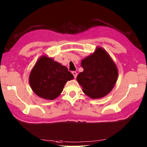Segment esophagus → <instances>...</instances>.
<instances>
[{"instance_id": "1", "label": "esophagus", "mask_w": 147, "mask_h": 147, "mask_svg": "<svg viewBox=\"0 0 147 147\" xmlns=\"http://www.w3.org/2000/svg\"><path fill=\"white\" fill-rule=\"evenodd\" d=\"M72 73H73V76H74V78H76V76H77V73H76V72L73 71V72H72Z\"/></svg>"}]
</instances>
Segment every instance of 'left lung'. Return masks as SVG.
<instances>
[{"instance_id": "1", "label": "left lung", "mask_w": 147, "mask_h": 147, "mask_svg": "<svg viewBox=\"0 0 147 147\" xmlns=\"http://www.w3.org/2000/svg\"><path fill=\"white\" fill-rule=\"evenodd\" d=\"M84 71L76 80L83 92L92 99H99L110 92L118 80L116 63L106 51L101 47L81 62Z\"/></svg>"}]
</instances>
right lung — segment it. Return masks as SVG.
<instances>
[{"instance_id": "obj_1", "label": "right lung", "mask_w": 147, "mask_h": 147, "mask_svg": "<svg viewBox=\"0 0 147 147\" xmlns=\"http://www.w3.org/2000/svg\"><path fill=\"white\" fill-rule=\"evenodd\" d=\"M74 76L65 66L53 58L42 55L34 64L29 76V83L33 91L45 100L57 98L64 87L66 82Z\"/></svg>"}]
</instances>
